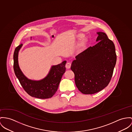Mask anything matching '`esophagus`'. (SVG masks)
<instances>
[{
	"instance_id": "obj_1",
	"label": "esophagus",
	"mask_w": 132,
	"mask_h": 132,
	"mask_svg": "<svg viewBox=\"0 0 132 132\" xmlns=\"http://www.w3.org/2000/svg\"><path fill=\"white\" fill-rule=\"evenodd\" d=\"M71 63L70 62H67L66 64V67L67 69H69L71 67Z\"/></svg>"
}]
</instances>
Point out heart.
Here are the masks:
<instances>
[{"label": "heart", "mask_w": 132, "mask_h": 132, "mask_svg": "<svg viewBox=\"0 0 132 132\" xmlns=\"http://www.w3.org/2000/svg\"><path fill=\"white\" fill-rule=\"evenodd\" d=\"M78 37H79V38H82V37H83V34H80V35H78ZM83 44H84V42H82V43H81V44H82V45H83Z\"/></svg>", "instance_id": "b5f03b06"}]
</instances>
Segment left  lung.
<instances>
[{"instance_id":"1","label":"left lung","mask_w":132,"mask_h":132,"mask_svg":"<svg viewBox=\"0 0 132 132\" xmlns=\"http://www.w3.org/2000/svg\"><path fill=\"white\" fill-rule=\"evenodd\" d=\"M98 42L76 56L71 69L75 82L83 94H92L106 87L112 79L117 55L112 41L102 32L97 33Z\"/></svg>"}]
</instances>
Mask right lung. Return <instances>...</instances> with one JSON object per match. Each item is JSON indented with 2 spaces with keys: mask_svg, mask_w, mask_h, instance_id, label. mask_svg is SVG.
Masks as SVG:
<instances>
[{
  "mask_svg": "<svg viewBox=\"0 0 132 132\" xmlns=\"http://www.w3.org/2000/svg\"><path fill=\"white\" fill-rule=\"evenodd\" d=\"M22 44L19 45L13 54V69L16 77L25 91L31 96L40 99L52 97L57 90L62 77L66 71V61L52 67L49 73L40 81L28 79L22 73L18 64V53Z\"/></svg>",
  "mask_w": 132,
  "mask_h": 132,
  "instance_id": "obj_1",
  "label": "right lung"
}]
</instances>
